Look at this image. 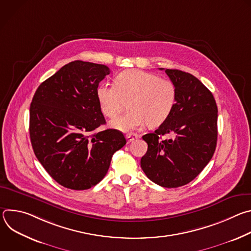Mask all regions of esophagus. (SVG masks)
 Segmentation results:
<instances>
[{
  "label": "esophagus",
  "instance_id": "1",
  "mask_svg": "<svg viewBox=\"0 0 251 251\" xmlns=\"http://www.w3.org/2000/svg\"><path fill=\"white\" fill-rule=\"evenodd\" d=\"M138 137H139V135L136 134V133H128V134L126 135V139H127L128 143H130V142L136 140Z\"/></svg>",
  "mask_w": 251,
  "mask_h": 251
}]
</instances>
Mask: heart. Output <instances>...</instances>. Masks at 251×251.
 <instances>
[{"instance_id": "heart-1", "label": "heart", "mask_w": 251, "mask_h": 251, "mask_svg": "<svg viewBox=\"0 0 251 251\" xmlns=\"http://www.w3.org/2000/svg\"><path fill=\"white\" fill-rule=\"evenodd\" d=\"M115 84L100 83L96 98L103 114L118 115L126 102L130 113L110 121V126L122 132L162 125L171 115L176 104V88L173 82L139 69H127L115 77Z\"/></svg>"}]
</instances>
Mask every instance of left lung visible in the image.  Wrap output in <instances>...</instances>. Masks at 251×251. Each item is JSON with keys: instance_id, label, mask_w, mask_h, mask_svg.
Segmentation results:
<instances>
[{"instance_id": "left-lung-1", "label": "left lung", "mask_w": 251, "mask_h": 251, "mask_svg": "<svg viewBox=\"0 0 251 251\" xmlns=\"http://www.w3.org/2000/svg\"><path fill=\"white\" fill-rule=\"evenodd\" d=\"M165 73L176 88V104L154 133L143 136L148 150L141 168L155 184L177 188L192 182L216 151L218 106L212 93L193 75L178 69ZM166 133L173 138L161 140Z\"/></svg>"}]
</instances>
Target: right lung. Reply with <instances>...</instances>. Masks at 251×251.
<instances>
[{
  "mask_svg": "<svg viewBox=\"0 0 251 251\" xmlns=\"http://www.w3.org/2000/svg\"><path fill=\"white\" fill-rule=\"evenodd\" d=\"M109 67L75 60L35 91L29 108V137L35 157L59 185L75 191L97 185L113 154L126 144L122 132L107 129L96 98Z\"/></svg>",
  "mask_w": 251,
  "mask_h": 251,
  "instance_id": "1",
  "label": "right lung"
}]
</instances>
